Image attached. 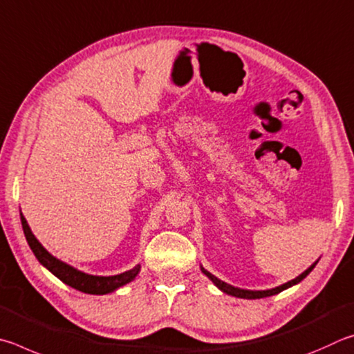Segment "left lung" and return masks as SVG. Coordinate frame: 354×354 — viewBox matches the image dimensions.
<instances>
[{
    "label": "left lung",
    "instance_id": "1",
    "mask_svg": "<svg viewBox=\"0 0 354 354\" xmlns=\"http://www.w3.org/2000/svg\"><path fill=\"white\" fill-rule=\"evenodd\" d=\"M315 264L317 263H314L311 268L309 269H306L305 272H303L301 275H299L297 278H294V280H290V281H288V283H284V284H281V286H278V288H275V289H269V290H245V289H238V288H233V286H230V284H227V283H224V281H221L219 278H216L214 275H212L209 274V272H207L205 269H202V272L203 274H205L209 280H212L216 286H218L222 292H225V294H228V295H233V297H239V299H264V297H270V295H275V294H278V292H281V290H284V289H288V288H290V286H294V284H297V283H300L303 278H305L309 272H311L314 268H315Z\"/></svg>",
    "mask_w": 354,
    "mask_h": 354
}]
</instances>
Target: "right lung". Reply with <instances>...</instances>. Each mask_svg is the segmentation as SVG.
<instances>
[{
	"instance_id": "add662e5",
	"label": "right lung",
	"mask_w": 354,
	"mask_h": 354,
	"mask_svg": "<svg viewBox=\"0 0 354 354\" xmlns=\"http://www.w3.org/2000/svg\"><path fill=\"white\" fill-rule=\"evenodd\" d=\"M20 218H21L24 236H26L28 244L30 247V250L34 252L35 258L39 259V261L45 266L49 272H53V274L57 277L59 280L68 284V286L80 290V292L95 294V295L113 292L115 289L124 286V284H127L129 281H132L136 277V274L140 272V266H135L133 269L124 272V274H120V275H113V277H95V275L84 274V272H80L77 269L71 268V266L59 261L57 258H54L51 253H48L45 249H43V245L39 243V241H37L32 232H30V228L28 225L26 219H24V216L20 214Z\"/></svg>"
}]
</instances>
